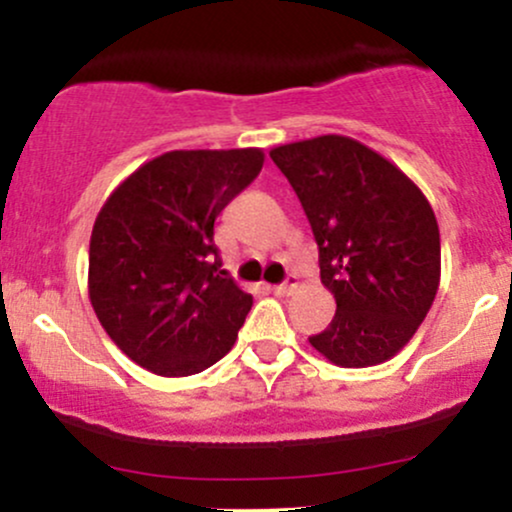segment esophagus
Masks as SVG:
<instances>
[{
    "instance_id": "1",
    "label": "esophagus",
    "mask_w": 512,
    "mask_h": 512,
    "mask_svg": "<svg viewBox=\"0 0 512 512\" xmlns=\"http://www.w3.org/2000/svg\"><path fill=\"white\" fill-rule=\"evenodd\" d=\"M296 286H298V276L289 274V276H286V281H281V284L274 286V293H279V296H289V293H293Z\"/></svg>"
}]
</instances>
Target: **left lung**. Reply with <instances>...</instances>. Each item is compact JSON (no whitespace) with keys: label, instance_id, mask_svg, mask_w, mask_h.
Here are the masks:
<instances>
[{"label":"left lung","instance_id":"8db88e82","mask_svg":"<svg viewBox=\"0 0 512 512\" xmlns=\"http://www.w3.org/2000/svg\"><path fill=\"white\" fill-rule=\"evenodd\" d=\"M276 168L301 199L337 301L310 344L334 366L383 363L414 337L440 281L438 221L395 163L339 134L276 146Z\"/></svg>","mask_w":512,"mask_h":512}]
</instances>
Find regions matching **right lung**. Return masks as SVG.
Listing matches in <instances>:
<instances>
[{"label": "right lung", "instance_id": "add662e5", "mask_svg": "<svg viewBox=\"0 0 512 512\" xmlns=\"http://www.w3.org/2000/svg\"><path fill=\"white\" fill-rule=\"evenodd\" d=\"M262 163V149L168 151L98 211L88 296L108 337L142 368L195 375L236 344L252 296L221 269L214 221Z\"/></svg>", "mask_w": 512, "mask_h": 512}]
</instances>
